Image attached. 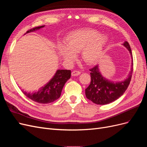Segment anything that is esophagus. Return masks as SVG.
<instances>
[{
	"label": "esophagus",
	"instance_id": "1",
	"mask_svg": "<svg viewBox=\"0 0 147 147\" xmlns=\"http://www.w3.org/2000/svg\"><path fill=\"white\" fill-rule=\"evenodd\" d=\"M80 74V72L78 70H74L72 72V74H71L72 76H73V77L74 76H78V75H79Z\"/></svg>",
	"mask_w": 147,
	"mask_h": 147
}]
</instances>
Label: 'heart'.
Listing matches in <instances>:
<instances>
[{"label":"heart","mask_w":147,"mask_h":147,"mask_svg":"<svg viewBox=\"0 0 147 147\" xmlns=\"http://www.w3.org/2000/svg\"><path fill=\"white\" fill-rule=\"evenodd\" d=\"M108 37L91 29H81L72 31L64 39V45L57 47L58 56L69 64L73 63L77 53L87 65L98 62L104 54Z\"/></svg>","instance_id":"b5f03b06"}]
</instances>
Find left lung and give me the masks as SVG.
Listing matches in <instances>:
<instances>
[{
	"label": "left lung",
	"mask_w": 147,
	"mask_h": 147,
	"mask_svg": "<svg viewBox=\"0 0 147 147\" xmlns=\"http://www.w3.org/2000/svg\"><path fill=\"white\" fill-rule=\"evenodd\" d=\"M122 45L129 52L132 59V55L129 44L124 42ZM133 69V59L132 60L131 71L127 78L121 82H113L105 78L100 72L99 65H96L90 69L91 83L85 90L87 98L94 104L105 105L111 103L121 97L130 83Z\"/></svg>",
	"instance_id": "1"
}]
</instances>
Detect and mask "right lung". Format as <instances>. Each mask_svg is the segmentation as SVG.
<instances>
[{
	"label": "right lung",
	"instance_id": "right-lung-1",
	"mask_svg": "<svg viewBox=\"0 0 147 147\" xmlns=\"http://www.w3.org/2000/svg\"><path fill=\"white\" fill-rule=\"evenodd\" d=\"M45 26H38L27 31V33L35 32ZM71 71L69 70H57L54 76L45 85L39 88L38 91L28 92L23 90L22 92L28 98L40 104L51 103L59 98L65 83L70 78Z\"/></svg>",
	"mask_w": 147,
	"mask_h": 147
}]
</instances>
